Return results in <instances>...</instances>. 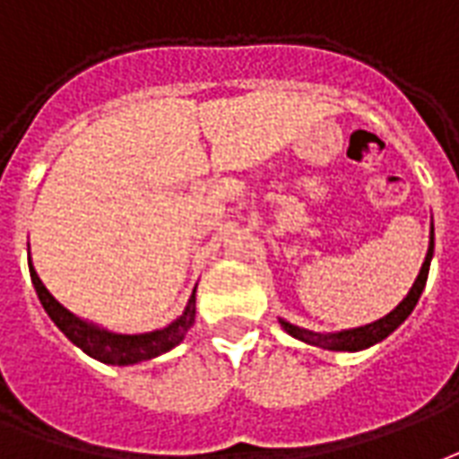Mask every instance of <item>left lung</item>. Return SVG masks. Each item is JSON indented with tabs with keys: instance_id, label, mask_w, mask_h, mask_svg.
Masks as SVG:
<instances>
[{
	"instance_id": "1",
	"label": "left lung",
	"mask_w": 459,
	"mask_h": 459,
	"mask_svg": "<svg viewBox=\"0 0 459 459\" xmlns=\"http://www.w3.org/2000/svg\"><path fill=\"white\" fill-rule=\"evenodd\" d=\"M433 250H436V240H433V223H430V240H429V253H426V260L420 264V273L413 281V287L409 290V294L402 299V304L389 311L386 316H382L379 321H372L368 325H359V328H348V331H335V333H316V331H308V328H301V325H294L290 321L280 318L281 328L297 338V341L307 342V345H314V348H324V351H335V352H358L368 351L377 342H382L386 335H392L399 325L411 316V311L419 304L420 294L426 290V280H429L430 260H433Z\"/></svg>"
}]
</instances>
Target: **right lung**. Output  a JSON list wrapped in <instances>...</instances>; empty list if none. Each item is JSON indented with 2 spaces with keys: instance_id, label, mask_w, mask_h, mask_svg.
<instances>
[{
  "instance_id": "1",
  "label": "right lung",
  "mask_w": 459,
  "mask_h": 459,
  "mask_svg": "<svg viewBox=\"0 0 459 459\" xmlns=\"http://www.w3.org/2000/svg\"><path fill=\"white\" fill-rule=\"evenodd\" d=\"M29 273L30 281L36 287L40 304L46 308V314L50 316V321L65 333V338L73 345H77L84 355L100 359L104 365H114V368H128V365H138V362H148L152 358H160L162 352L172 351L175 345L185 341L186 331L195 325L196 316V290L192 291V297L186 301L182 316H178L172 324L158 331H148V333H114L108 328L91 324L82 316L73 314L70 308H65L57 301L46 284L40 281L36 267L30 263L29 255Z\"/></svg>"
}]
</instances>
